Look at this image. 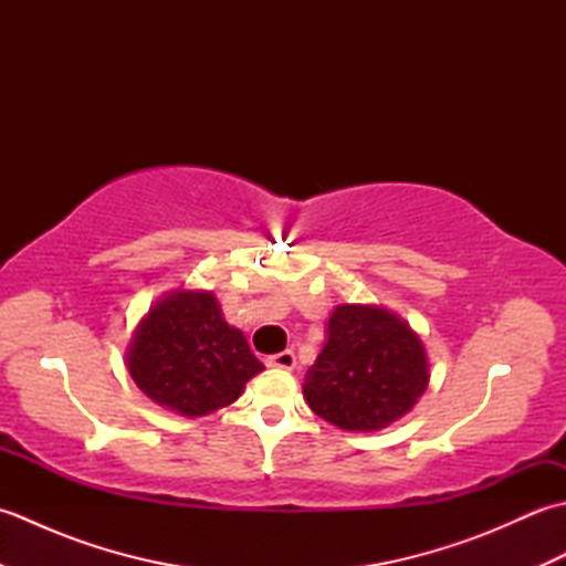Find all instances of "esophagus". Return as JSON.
<instances>
[{"label":"esophagus","mask_w":566,"mask_h":566,"mask_svg":"<svg viewBox=\"0 0 566 566\" xmlns=\"http://www.w3.org/2000/svg\"><path fill=\"white\" fill-rule=\"evenodd\" d=\"M268 365L276 367V369H294L296 365V355L292 350H284V353H276L268 357Z\"/></svg>","instance_id":"esophagus-1"}]
</instances>
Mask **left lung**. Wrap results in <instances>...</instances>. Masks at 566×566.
I'll use <instances>...</instances> for the list:
<instances>
[{
    "label": "left lung",
    "instance_id": "8db88e82",
    "mask_svg": "<svg viewBox=\"0 0 566 566\" xmlns=\"http://www.w3.org/2000/svg\"><path fill=\"white\" fill-rule=\"evenodd\" d=\"M423 340L391 311L335 306L328 340L304 379L311 411L353 432H375L406 416L428 389Z\"/></svg>",
    "mask_w": 566,
    "mask_h": 566
}]
</instances>
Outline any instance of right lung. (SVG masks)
<instances>
[{
	"label": "right lung",
	"instance_id": "1",
	"mask_svg": "<svg viewBox=\"0 0 566 566\" xmlns=\"http://www.w3.org/2000/svg\"><path fill=\"white\" fill-rule=\"evenodd\" d=\"M136 387L187 418L233 403L258 371L245 335L228 326L211 292L177 290L150 306L126 353Z\"/></svg>",
	"mask_w": 566,
	"mask_h": 566
}]
</instances>
